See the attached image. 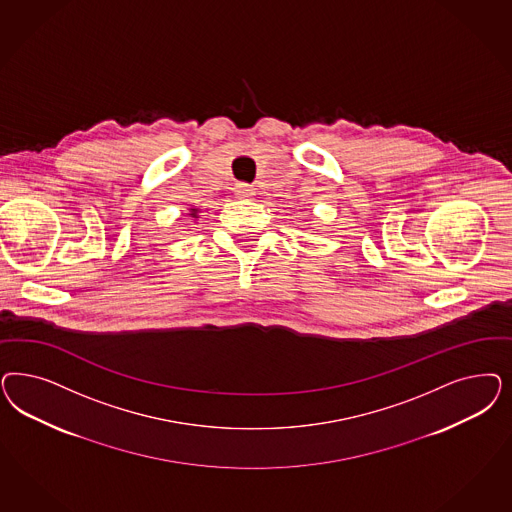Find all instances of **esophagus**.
I'll use <instances>...</instances> for the list:
<instances>
[{"label":"esophagus","instance_id":"34e87169","mask_svg":"<svg viewBox=\"0 0 512 512\" xmlns=\"http://www.w3.org/2000/svg\"><path fill=\"white\" fill-rule=\"evenodd\" d=\"M256 192H254V188L250 186V184H237L235 186V196L237 198H252Z\"/></svg>","mask_w":512,"mask_h":512}]
</instances>
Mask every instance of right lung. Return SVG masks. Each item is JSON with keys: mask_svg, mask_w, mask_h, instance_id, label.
<instances>
[{"mask_svg": "<svg viewBox=\"0 0 512 512\" xmlns=\"http://www.w3.org/2000/svg\"><path fill=\"white\" fill-rule=\"evenodd\" d=\"M190 216H192V218H198V209H190Z\"/></svg>", "mask_w": 512, "mask_h": 512, "instance_id": "1", "label": "right lung"}]
</instances>
